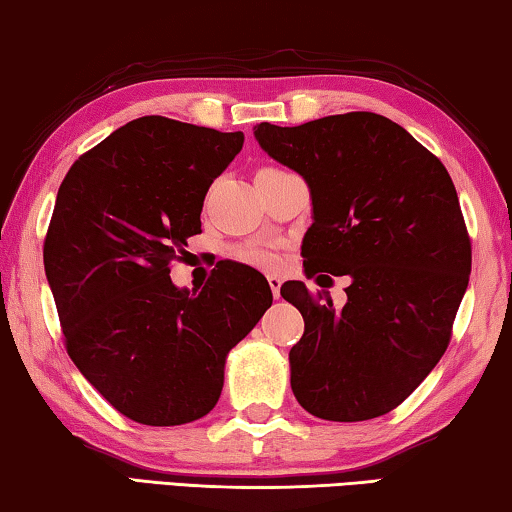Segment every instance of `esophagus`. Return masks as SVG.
I'll use <instances>...</instances> for the list:
<instances>
[{
  "instance_id": "34e87169",
  "label": "esophagus",
  "mask_w": 512,
  "mask_h": 512,
  "mask_svg": "<svg viewBox=\"0 0 512 512\" xmlns=\"http://www.w3.org/2000/svg\"><path fill=\"white\" fill-rule=\"evenodd\" d=\"M269 287L273 291V296L278 298L280 296V287H282V280L278 278V275H269Z\"/></svg>"
}]
</instances>
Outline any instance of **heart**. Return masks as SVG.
<instances>
[{
  "instance_id": "obj_1",
  "label": "heart",
  "mask_w": 512,
  "mask_h": 512,
  "mask_svg": "<svg viewBox=\"0 0 512 512\" xmlns=\"http://www.w3.org/2000/svg\"><path fill=\"white\" fill-rule=\"evenodd\" d=\"M237 255L241 262L257 266V269H275L280 262L278 255H275V250L264 246V243H250V246H243L237 250Z\"/></svg>"
}]
</instances>
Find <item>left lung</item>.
<instances>
[{
	"label": "left lung",
	"instance_id": "8db88e82",
	"mask_svg": "<svg viewBox=\"0 0 512 512\" xmlns=\"http://www.w3.org/2000/svg\"><path fill=\"white\" fill-rule=\"evenodd\" d=\"M255 139L310 186L305 273L351 278L342 310L305 282L280 289L305 319L289 351L294 396L328 421L387 415L440 362L472 271L451 175L401 125L371 111L262 123Z\"/></svg>",
	"mask_w": 512,
	"mask_h": 512
}]
</instances>
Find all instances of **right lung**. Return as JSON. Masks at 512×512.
Here are the masks:
<instances>
[{"label":"right lung","mask_w":512,"mask_h":512,"mask_svg":"<svg viewBox=\"0 0 512 512\" xmlns=\"http://www.w3.org/2000/svg\"><path fill=\"white\" fill-rule=\"evenodd\" d=\"M241 145V132L143 116L81 154L59 186L43 259L66 351L139 424L205 417L227 353L273 303L264 275L237 262L202 289L170 282L200 234L205 193Z\"/></svg>","instance_id":"add662e5"}]
</instances>
